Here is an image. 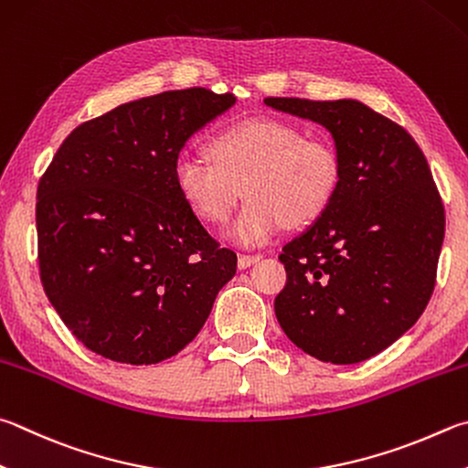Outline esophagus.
<instances>
[{"instance_id":"obj_1","label":"esophagus","mask_w":468,"mask_h":468,"mask_svg":"<svg viewBox=\"0 0 468 468\" xmlns=\"http://www.w3.org/2000/svg\"><path fill=\"white\" fill-rule=\"evenodd\" d=\"M260 260H261L260 253H251V256L250 253H239V258H237V266H239V270H245Z\"/></svg>"}]
</instances>
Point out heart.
I'll list each match as a JSON object with an SVG mask.
<instances>
[{
    "label": "heart",
    "instance_id": "heart-1",
    "mask_svg": "<svg viewBox=\"0 0 468 468\" xmlns=\"http://www.w3.org/2000/svg\"><path fill=\"white\" fill-rule=\"evenodd\" d=\"M208 159L182 157L174 182L198 218L220 225L250 197L229 229L243 248L270 241L284 225L317 220L342 186V159L321 137L278 118H248L208 141Z\"/></svg>",
    "mask_w": 468,
    "mask_h": 468
}]
</instances>
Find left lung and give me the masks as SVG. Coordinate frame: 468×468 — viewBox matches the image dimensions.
Masks as SVG:
<instances>
[{"label":"left lung","mask_w":468,"mask_h":468,"mask_svg":"<svg viewBox=\"0 0 468 468\" xmlns=\"http://www.w3.org/2000/svg\"><path fill=\"white\" fill-rule=\"evenodd\" d=\"M325 126L342 186L309 231L286 243L274 311L292 344L354 364L401 337L436 286L444 205L426 155L401 124L356 100L266 98Z\"/></svg>","instance_id":"left-lung-1"}]
</instances>
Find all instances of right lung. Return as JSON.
<instances>
[{"label": "right lung", "instance_id": "add662e5", "mask_svg": "<svg viewBox=\"0 0 468 468\" xmlns=\"http://www.w3.org/2000/svg\"><path fill=\"white\" fill-rule=\"evenodd\" d=\"M233 104L207 88L129 101L73 129L42 174L40 282L88 350L137 367L172 358L235 276L237 256L174 182L184 143Z\"/></svg>", "mask_w": 468, "mask_h": 468}]
</instances>
